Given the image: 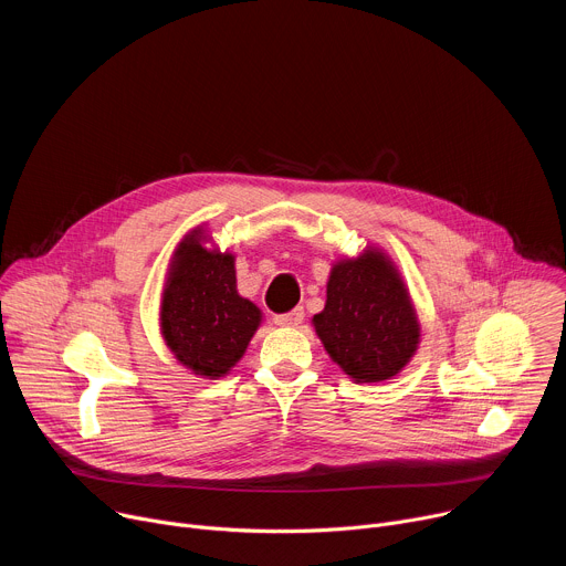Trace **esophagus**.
<instances>
[{
    "mask_svg": "<svg viewBox=\"0 0 566 566\" xmlns=\"http://www.w3.org/2000/svg\"><path fill=\"white\" fill-rule=\"evenodd\" d=\"M302 319H304V311L300 306L289 311V313H277L273 317V322H275V325H280V327H297V325H302Z\"/></svg>",
    "mask_w": 566,
    "mask_h": 566,
    "instance_id": "esophagus-1",
    "label": "esophagus"
}]
</instances>
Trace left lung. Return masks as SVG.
<instances>
[{
    "mask_svg": "<svg viewBox=\"0 0 566 566\" xmlns=\"http://www.w3.org/2000/svg\"><path fill=\"white\" fill-rule=\"evenodd\" d=\"M311 322L332 360L356 382L394 378L421 343L410 291L378 247L334 262L325 308Z\"/></svg>",
    "mask_w": 566,
    "mask_h": 566,
    "instance_id": "left-lung-1",
    "label": "left lung"
}]
</instances>
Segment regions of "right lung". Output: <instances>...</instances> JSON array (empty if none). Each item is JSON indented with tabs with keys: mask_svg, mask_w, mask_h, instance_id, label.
Wrapping results in <instances>:
<instances>
[{
	"mask_svg": "<svg viewBox=\"0 0 566 566\" xmlns=\"http://www.w3.org/2000/svg\"><path fill=\"white\" fill-rule=\"evenodd\" d=\"M160 336L179 365L217 380L244 356L262 311L237 293L234 255L212 247L203 226L175 249L160 293Z\"/></svg>",
	"mask_w": 566,
	"mask_h": 566,
	"instance_id": "1",
	"label": "right lung"
}]
</instances>
